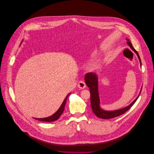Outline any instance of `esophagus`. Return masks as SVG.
Masks as SVG:
<instances>
[{"label":"esophagus","instance_id":"obj_1","mask_svg":"<svg viewBox=\"0 0 154 154\" xmlns=\"http://www.w3.org/2000/svg\"><path fill=\"white\" fill-rule=\"evenodd\" d=\"M78 86V87H79V88L83 89V88H84L86 87V84H85V83L84 81H81L79 82Z\"/></svg>","mask_w":154,"mask_h":154}]
</instances>
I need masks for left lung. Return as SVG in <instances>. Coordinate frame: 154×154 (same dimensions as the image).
Returning <instances> with one entry per match:
<instances>
[{
  "label": "left lung",
  "mask_w": 154,
  "mask_h": 154,
  "mask_svg": "<svg viewBox=\"0 0 154 154\" xmlns=\"http://www.w3.org/2000/svg\"><path fill=\"white\" fill-rule=\"evenodd\" d=\"M128 41L127 44L131 47V48L137 54L138 59L140 63V66L141 67V62L140 57V56L136 50L133 47L132 43L131 42L130 40L126 39ZM85 82L87 84V87L89 88L90 93V103H91V107L93 110V112L98 117L102 119H110L116 116H118L122 114H123L126 112H127L136 102L137 99L138 98L141 89L140 91L138 96L136 98V99L129 106H126L125 108H122L121 109L116 110H106L103 109L100 106V100L99 96V92H98V75L94 73H88L85 75Z\"/></svg>",
  "instance_id": "left-lung-1"
}]
</instances>
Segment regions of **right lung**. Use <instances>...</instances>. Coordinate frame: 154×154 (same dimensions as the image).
<instances>
[{"label":"right lung","instance_id":"right-lung-1","mask_svg":"<svg viewBox=\"0 0 154 154\" xmlns=\"http://www.w3.org/2000/svg\"><path fill=\"white\" fill-rule=\"evenodd\" d=\"M70 93H69L67 95V97L64 99L63 103H62V104H61V106H60L59 109L53 115H52L51 116H50L48 117H47V118H34L36 119L39 120V121H44V122H52V121H54L57 120L60 117V116L62 115V113H63V112L64 110V107H65V105H66L67 100L69 96L70 95Z\"/></svg>","mask_w":154,"mask_h":154}]
</instances>
